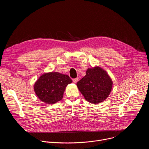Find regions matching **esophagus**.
<instances>
[{
	"mask_svg": "<svg viewBox=\"0 0 149 149\" xmlns=\"http://www.w3.org/2000/svg\"><path fill=\"white\" fill-rule=\"evenodd\" d=\"M72 81H73L74 83H77L78 82V78H76L75 79H73Z\"/></svg>",
	"mask_w": 149,
	"mask_h": 149,
	"instance_id": "34e87169",
	"label": "esophagus"
}]
</instances>
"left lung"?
Instances as JSON below:
<instances>
[{
    "label": "left lung",
    "mask_w": 149,
    "mask_h": 149,
    "mask_svg": "<svg viewBox=\"0 0 149 149\" xmlns=\"http://www.w3.org/2000/svg\"><path fill=\"white\" fill-rule=\"evenodd\" d=\"M113 84L107 71L95 66L87 70L86 75L77 83V86L87 101L97 104L109 96Z\"/></svg>",
    "instance_id": "1"
}]
</instances>
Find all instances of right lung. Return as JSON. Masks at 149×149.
<instances>
[{
  "label": "right lung",
  "mask_w": 149,
  "mask_h": 149,
  "mask_svg": "<svg viewBox=\"0 0 149 149\" xmlns=\"http://www.w3.org/2000/svg\"><path fill=\"white\" fill-rule=\"evenodd\" d=\"M72 81L70 77L58 72L42 74L33 86L38 98L47 104H53L62 100L65 88Z\"/></svg>",
  "instance_id": "1"
}]
</instances>
